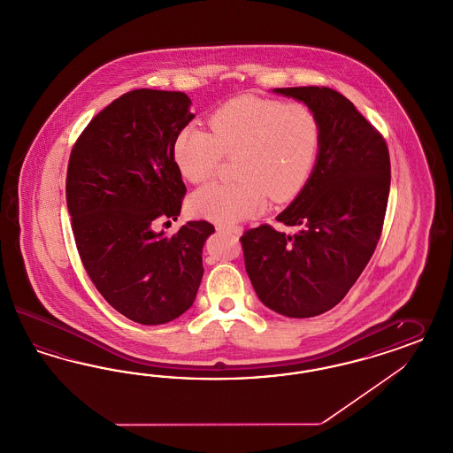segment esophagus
<instances>
[{
  "mask_svg": "<svg viewBox=\"0 0 453 453\" xmlns=\"http://www.w3.org/2000/svg\"><path fill=\"white\" fill-rule=\"evenodd\" d=\"M219 232H228V234H234L238 236V234H242V228H240V226H225V225H219Z\"/></svg>",
  "mask_w": 453,
  "mask_h": 453,
  "instance_id": "esophagus-1",
  "label": "esophagus"
}]
</instances>
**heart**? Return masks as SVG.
I'll return each instance as SVG.
<instances>
[{
  "instance_id": "1",
  "label": "heart",
  "mask_w": 453,
  "mask_h": 453,
  "mask_svg": "<svg viewBox=\"0 0 453 453\" xmlns=\"http://www.w3.org/2000/svg\"><path fill=\"white\" fill-rule=\"evenodd\" d=\"M213 134L186 126L173 144V159L191 183L208 181L223 156L234 157L230 185L195 191L189 208L217 223H234L260 213L267 198L290 202L309 181L320 150V122L302 104L238 97L211 118Z\"/></svg>"
}]
</instances>
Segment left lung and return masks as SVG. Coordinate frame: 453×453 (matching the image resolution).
I'll return each instance as SVG.
<instances>
[{"label": "left lung", "mask_w": 453, "mask_h": 453, "mask_svg": "<svg viewBox=\"0 0 453 453\" xmlns=\"http://www.w3.org/2000/svg\"><path fill=\"white\" fill-rule=\"evenodd\" d=\"M305 104L320 122V150L309 181L268 225L242 236L245 268L268 309L314 318L344 299L378 245L391 171L385 139L351 101L327 87L273 88Z\"/></svg>", "instance_id": "left-lung-1"}]
</instances>
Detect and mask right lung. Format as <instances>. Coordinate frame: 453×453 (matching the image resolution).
Wrapping results in <instances>:
<instances>
[{"instance_id": "add662e5", "label": "right lung", "mask_w": 453, "mask_h": 453, "mask_svg": "<svg viewBox=\"0 0 453 453\" xmlns=\"http://www.w3.org/2000/svg\"><path fill=\"white\" fill-rule=\"evenodd\" d=\"M183 92L139 88L90 120L67 171V208L90 280L118 312L156 326L193 305L203 277L208 221L156 232L181 213L186 186L173 144L193 120Z\"/></svg>"}]
</instances>
